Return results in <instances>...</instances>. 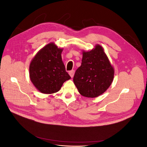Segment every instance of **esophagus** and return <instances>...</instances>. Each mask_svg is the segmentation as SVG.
Listing matches in <instances>:
<instances>
[{
	"label": "esophagus",
	"mask_w": 147,
	"mask_h": 147,
	"mask_svg": "<svg viewBox=\"0 0 147 147\" xmlns=\"http://www.w3.org/2000/svg\"><path fill=\"white\" fill-rule=\"evenodd\" d=\"M69 75H70V76L72 78V77H74V74H75V70H72L69 71Z\"/></svg>",
	"instance_id": "1"
}]
</instances>
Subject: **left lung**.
<instances>
[{
    "instance_id": "left-lung-1",
    "label": "left lung",
    "mask_w": 147,
    "mask_h": 147,
    "mask_svg": "<svg viewBox=\"0 0 147 147\" xmlns=\"http://www.w3.org/2000/svg\"><path fill=\"white\" fill-rule=\"evenodd\" d=\"M114 70L104 49L96 45L89 52H83L81 66L75 73L74 82L80 94L96 97L104 93L112 84Z\"/></svg>"
}]
</instances>
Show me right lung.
<instances>
[{
  "label": "right lung",
  "mask_w": 147,
  "mask_h": 147,
  "mask_svg": "<svg viewBox=\"0 0 147 147\" xmlns=\"http://www.w3.org/2000/svg\"><path fill=\"white\" fill-rule=\"evenodd\" d=\"M62 51L63 49L54 43H49L37 53L30 64V80L44 94L57 92L71 78L62 61Z\"/></svg>",
  "instance_id": "1"
}]
</instances>
